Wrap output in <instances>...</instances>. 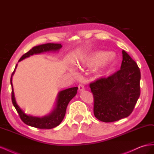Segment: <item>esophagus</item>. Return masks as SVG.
<instances>
[{"instance_id": "1", "label": "esophagus", "mask_w": 154, "mask_h": 154, "mask_svg": "<svg viewBox=\"0 0 154 154\" xmlns=\"http://www.w3.org/2000/svg\"><path fill=\"white\" fill-rule=\"evenodd\" d=\"M78 88H79V91H82L85 89L84 86H83L82 84H80L78 85Z\"/></svg>"}]
</instances>
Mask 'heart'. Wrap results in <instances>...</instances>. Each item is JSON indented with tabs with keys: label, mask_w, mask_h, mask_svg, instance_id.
<instances>
[{
	"label": "heart",
	"mask_w": 154,
	"mask_h": 154,
	"mask_svg": "<svg viewBox=\"0 0 154 154\" xmlns=\"http://www.w3.org/2000/svg\"><path fill=\"white\" fill-rule=\"evenodd\" d=\"M115 57L116 55L113 53H109L106 54V53L103 52V51H98V52L95 53L94 54H93L91 57H90V58L88 59L85 65L88 66H94V65H96L101 62L103 60V63L105 65H107L112 62ZM77 66L78 67H80V66H82V64L79 63Z\"/></svg>",
	"instance_id": "obj_1"
}]
</instances>
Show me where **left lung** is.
<instances>
[{"label": "left lung", "mask_w": 154, "mask_h": 154, "mask_svg": "<svg viewBox=\"0 0 154 154\" xmlns=\"http://www.w3.org/2000/svg\"><path fill=\"white\" fill-rule=\"evenodd\" d=\"M121 69L107 78L90 83L94 97V114L101 122H114L132 112L140 96V69L122 51Z\"/></svg>", "instance_id": "1"}]
</instances>
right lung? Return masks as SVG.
<instances>
[{
	"mask_svg": "<svg viewBox=\"0 0 154 154\" xmlns=\"http://www.w3.org/2000/svg\"><path fill=\"white\" fill-rule=\"evenodd\" d=\"M62 45L60 44L51 43L35 46V47H33L31 49H30L28 52H27L23 55L18 62L35 54H40L42 53L47 52V51H57L60 50V48H62ZM17 64L16 65L15 69L17 68ZM15 69L12 73L10 80L12 89L11 100L13 105L16 109L18 114H19L20 118L22 122L25 124L31 126V127L40 129H51L57 127L58 125L61 123L62 120L63 119L68 103L76 96L78 91V87H76L69 88H67V89L60 91L57 96V103H56L54 109L49 114L44 116L42 118L27 115L17 103L15 98V95H14L13 87L12 84V76L14 74V72H15Z\"/></svg>",
	"mask_w": 154,
	"mask_h": 154,
	"instance_id": "1",
	"label": "right lung"
}]
</instances>
